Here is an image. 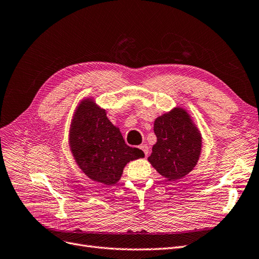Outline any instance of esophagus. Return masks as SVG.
Masks as SVG:
<instances>
[{
  "label": "esophagus",
  "instance_id": "1",
  "mask_svg": "<svg viewBox=\"0 0 259 259\" xmlns=\"http://www.w3.org/2000/svg\"><path fill=\"white\" fill-rule=\"evenodd\" d=\"M140 149H142V150H143L144 153H145V155L147 156L148 153H149V147H148L147 145H142V146H140Z\"/></svg>",
  "mask_w": 259,
  "mask_h": 259
}]
</instances>
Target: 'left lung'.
I'll return each instance as SVG.
<instances>
[{"label":"left lung","mask_w":259,"mask_h":259,"mask_svg":"<svg viewBox=\"0 0 259 259\" xmlns=\"http://www.w3.org/2000/svg\"><path fill=\"white\" fill-rule=\"evenodd\" d=\"M158 138L148 160L168 182L184 177L197 164L201 152V135L190 116L177 108L154 122Z\"/></svg>","instance_id":"8db88e82"}]
</instances>
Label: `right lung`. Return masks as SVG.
Masks as SVG:
<instances>
[{
  "label": "right lung",
  "instance_id": "add662e5",
  "mask_svg": "<svg viewBox=\"0 0 259 259\" xmlns=\"http://www.w3.org/2000/svg\"><path fill=\"white\" fill-rule=\"evenodd\" d=\"M70 147L84 173L105 185L119 182L126 163L145 155L140 149L125 144L105 110L91 100L77 109L70 132Z\"/></svg>",
  "mask_w": 259,
  "mask_h": 259
}]
</instances>
